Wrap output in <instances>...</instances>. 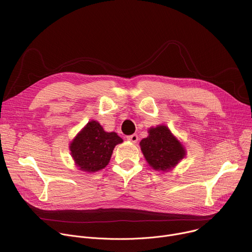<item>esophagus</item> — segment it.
Masks as SVG:
<instances>
[{"instance_id":"obj_1","label":"esophagus","mask_w":252,"mask_h":252,"mask_svg":"<svg viewBox=\"0 0 252 252\" xmlns=\"http://www.w3.org/2000/svg\"><path fill=\"white\" fill-rule=\"evenodd\" d=\"M126 139L127 140H130L131 142H136L138 140V135L137 134H130V135H127L126 136Z\"/></svg>"}]
</instances>
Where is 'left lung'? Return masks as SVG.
Instances as JSON below:
<instances>
[{
	"mask_svg": "<svg viewBox=\"0 0 252 252\" xmlns=\"http://www.w3.org/2000/svg\"><path fill=\"white\" fill-rule=\"evenodd\" d=\"M149 136L140 141V149L149 164L157 170L166 171L183 159L186 151L183 145L165 126L152 127Z\"/></svg>",
	"mask_w": 252,
	"mask_h": 252,
	"instance_id": "8db88e82",
	"label": "left lung"
}]
</instances>
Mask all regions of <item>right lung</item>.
Instances as JSON below:
<instances>
[{
  "label": "right lung",
  "mask_w": 252,
  "mask_h": 252,
  "mask_svg": "<svg viewBox=\"0 0 252 252\" xmlns=\"http://www.w3.org/2000/svg\"><path fill=\"white\" fill-rule=\"evenodd\" d=\"M123 142L116 132H106L101 126L92 121L70 143V154L80 169L87 172L97 171L110 162L113 151Z\"/></svg>",
  "instance_id": "obj_1"
}]
</instances>
